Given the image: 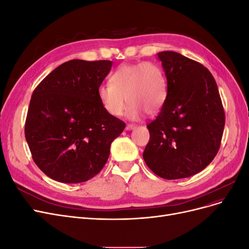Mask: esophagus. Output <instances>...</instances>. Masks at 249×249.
Instances as JSON below:
<instances>
[{
    "label": "esophagus",
    "mask_w": 249,
    "mask_h": 249,
    "mask_svg": "<svg viewBox=\"0 0 249 249\" xmlns=\"http://www.w3.org/2000/svg\"><path fill=\"white\" fill-rule=\"evenodd\" d=\"M135 127H136V125L129 124H126V126H125V130H126V131H131V130H134Z\"/></svg>",
    "instance_id": "obj_1"
}]
</instances>
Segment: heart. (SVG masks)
Returning <instances> with one entry per match:
<instances>
[{"mask_svg":"<svg viewBox=\"0 0 249 249\" xmlns=\"http://www.w3.org/2000/svg\"><path fill=\"white\" fill-rule=\"evenodd\" d=\"M167 95V81L155 62L124 64L112 73L110 83L97 88L102 107L112 116L124 113L126 101L127 118L139 119L143 113L159 112Z\"/></svg>","mask_w":249,"mask_h":249,"instance_id":"b5f03b06","label":"heart"}]
</instances>
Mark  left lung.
Returning a JSON list of instances; mask_svg holds the SVG:
<instances>
[{
	"label": "left lung",
	"mask_w": 249,
	"mask_h": 249,
	"mask_svg": "<svg viewBox=\"0 0 249 249\" xmlns=\"http://www.w3.org/2000/svg\"><path fill=\"white\" fill-rule=\"evenodd\" d=\"M167 79V95L146 126L143 152L148 168L166 179L196 175L220 147L225 115L217 84L202 64L176 52L158 53Z\"/></svg>",
	"instance_id": "left-lung-1"
}]
</instances>
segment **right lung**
<instances>
[{"instance_id":"obj_1","label":"right lung","mask_w":249,"mask_h":249,"mask_svg":"<svg viewBox=\"0 0 249 249\" xmlns=\"http://www.w3.org/2000/svg\"><path fill=\"white\" fill-rule=\"evenodd\" d=\"M112 61H67L34 90L25 136L40 170L61 183L92 178L106 164L112 141L125 124L105 111L97 88Z\"/></svg>"}]
</instances>
